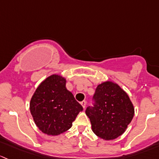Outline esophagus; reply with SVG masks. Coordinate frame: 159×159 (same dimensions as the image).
<instances>
[{
	"label": "esophagus",
	"mask_w": 159,
	"mask_h": 159,
	"mask_svg": "<svg viewBox=\"0 0 159 159\" xmlns=\"http://www.w3.org/2000/svg\"><path fill=\"white\" fill-rule=\"evenodd\" d=\"M80 104L82 105V106L83 107V109H85L86 108V101H83V102H80Z\"/></svg>",
	"instance_id": "1"
}]
</instances>
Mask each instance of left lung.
<instances>
[{
	"instance_id": "1",
	"label": "left lung",
	"mask_w": 159,
	"mask_h": 159,
	"mask_svg": "<svg viewBox=\"0 0 159 159\" xmlns=\"http://www.w3.org/2000/svg\"><path fill=\"white\" fill-rule=\"evenodd\" d=\"M93 100V106L86 109L93 132L105 140L123 134L135 112L127 93L116 83L105 82L97 86Z\"/></svg>"
}]
</instances>
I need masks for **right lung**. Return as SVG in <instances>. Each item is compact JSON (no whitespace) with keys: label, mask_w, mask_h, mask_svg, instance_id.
<instances>
[{"label":"right lung","mask_w":159,"mask_h":159,"mask_svg":"<svg viewBox=\"0 0 159 159\" xmlns=\"http://www.w3.org/2000/svg\"><path fill=\"white\" fill-rule=\"evenodd\" d=\"M66 80L52 75L36 89L30 103V113L40 131L57 135L71 128L83 106L66 88Z\"/></svg>","instance_id":"obj_1"}]
</instances>
